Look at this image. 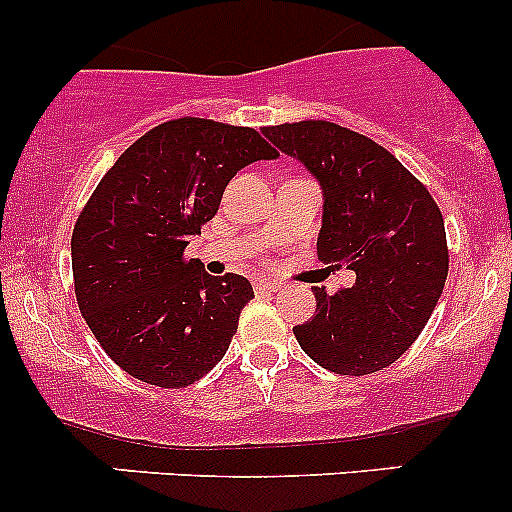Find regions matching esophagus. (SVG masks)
I'll use <instances>...</instances> for the list:
<instances>
[{
	"label": "esophagus",
	"instance_id": "obj_1",
	"mask_svg": "<svg viewBox=\"0 0 512 512\" xmlns=\"http://www.w3.org/2000/svg\"><path fill=\"white\" fill-rule=\"evenodd\" d=\"M282 285L280 282H272V280H255V289H260V292H277Z\"/></svg>",
	"mask_w": 512,
	"mask_h": 512
}]
</instances>
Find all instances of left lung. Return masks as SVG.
Segmentation results:
<instances>
[{"mask_svg":"<svg viewBox=\"0 0 512 512\" xmlns=\"http://www.w3.org/2000/svg\"><path fill=\"white\" fill-rule=\"evenodd\" d=\"M322 188L319 260L347 267L354 287H312L317 312L292 329L324 369L364 376L394 364L426 327L448 277L443 215L384 146L329 121L262 128Z\"/></svg>","mask_w":512,"mask_h":512,"instance_id":"8db88e82","label":"left lung"}]
</instances>
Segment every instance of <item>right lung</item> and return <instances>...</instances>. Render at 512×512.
<instances>
[{
  "instance_id": "obj_1",
  "label": "right lung",
  "mask_w": 512,
  "mask_h": 512,
  "mask_svg": "<svg viewBox=\"0 0 512 512\" xmlns=\"http://www.w3.org/2000/svg\"><path fill=\"white\" fill-rule=\"evenodd\" d=\"M275 158L252 128L188 116L138 138L101 178L71 235L76 302L133 379L180 389L225 356L255 292L232 272L208 275L185 247L237 170Z\"/></svg>"
}]
</instances>
